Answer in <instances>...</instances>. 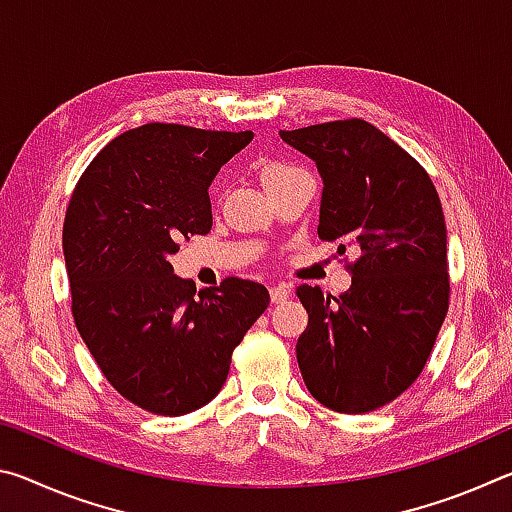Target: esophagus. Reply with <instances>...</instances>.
<instances>
[{"mask_svg": "<svg viewBox=\"0 0 512 512\" xmlns=\"http://www.w3.org/2000/svg\"><path fill=\"white\" fill-rule=\"evenodd\" d=\"M289 293H291V287L289 284H273L271 287V302L273 305H280V302H284L289 298Z\"/></svg>", "mask_w": 512, "mask_h": 512, "instance_id": "obj_1", "label": "esophagus"}]
</instances>
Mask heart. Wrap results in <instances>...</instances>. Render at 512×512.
I'll use <instances>...</instances> for the list:
<instances>
[{
  "label": "heart",
  "instance_id": "heart-1",
  "mask_svg": "<svg viewBox=\"0 0 512 512\" xmlns=\"http://www.w3.org/2000/svg\"><path fill=\"white\" fill-rule=\"evenodd\" d=\"M300 169L291 167V164H284V162H264L262 169H259V178H262V185L266 189L275 187L277 183H282V180L291 178L293 173H298Z\"/></svg>",
  "mask_w": 512,
  "mask_h": 512
}]
</instances>
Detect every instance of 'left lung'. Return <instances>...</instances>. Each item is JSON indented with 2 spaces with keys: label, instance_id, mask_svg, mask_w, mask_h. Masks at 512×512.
<instances>
[{
  "label": "left lung",
  "instance_id": "left-lung-1",
  "mask_svg": "<svg viewBox=\"0 0 512 512\" xmlns=\"http://www.w3.org/2000/svg\"><path fill=\"white\" fill-rule=\"evenodd\" d=\"M323 178L318 237L357 250L339 298L302 284L309 314L296 354L327 409L368 413L402 395L427 363L449 307L447 228L422 164L363 119L280 131Z\"/></svg>",
  "mask_w": 512,
  "mask_h": 512
}]
</instances>
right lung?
<instances>
[{"instance_id":"right-lung-1","label":"right lung","mask_w":512,"mask_h":512,"mask_svg":"<svg viewBox=\"0 0 512 512\" xmlns=\"http://www.w3.org/2000/svg\"><path fill=\"white\" fill-rule=\"evenodd\" d=\"M250 140L253 131L144 124L115 137L69 198L76 329L112 388L144 411L176 418L212 402L232 350L271 302L239 277L196 293L169 264L180 241L210 232L207 189Z\"/></svg>"}]
</instances>
